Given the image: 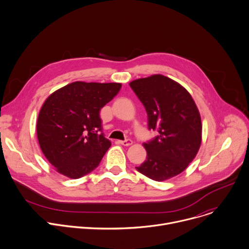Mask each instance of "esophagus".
Returning a JSON list of instances; mask_svg holds the SVG:
<instances>
[{"label": "esophagus", "mask_w": 249, "mask_h": 249, "mask_svg": "<svg viewBox=\"0 0 249 249\" xmlns=\"http://www.w3.org/2000/svg\"><path fill=\"white\" fill-rule=\"evenodd\" d=\"M119 142H120L121 144L124 145V146H128V145H130V144L132 143V141L129 140V139H127V140H125V141H120Z\"/></svg>", "instance_id": "34e87169"}]
</instances>
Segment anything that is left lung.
<instances>
[{
	"instance_id": "1",
	"label": "left lung",
	"mask_w": 249,
	"mask_h": 249,
	"mask_svg": "<svg viewBox=\"0 0 249 249\" xmlns=\"http://www.w3.org/2000/svg\"><path fill=\"white\" fill-rule=\"evenodd\" d=\"M147 113L148 129L156 136L143 143L146 160L136 170L155 181L182 173L195 158L202 141V122L189 92L163 75L129 83Z\"/></svg>"
}]
</instances>
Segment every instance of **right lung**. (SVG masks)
<instances>
[{"mask_svg":"<svg viewBox=\"0 0 249 249\" xmlns=\"http://www.w3.org/2000/svg\"><path fill=\"white\" fill-rule=\"evenodd\" d=\"M120 83L73 82L44 102L37 139L57 172L78 179L95 170L110 146L102 131L101 108L119 93Z\"/></svg>","mask_w":249,"mask_h":249,"instance_id":"1","label":"right lung"}]
</instances>
